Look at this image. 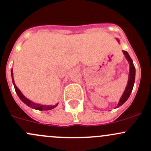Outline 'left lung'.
Here are the masks:
<instances>
[{
    "label": "left lung",
    "mask_w": 151,
    "mask_h": 151,
    "mask_svg": "<svg viewBox=\"0 0 151 151\" xmlns=\"http://www.w3.org/2000/svg\"><path fill=\"white\" fill-rule=\"evenodd\" d=\"M124 54L126 56L127 59L129 61V65H130V70H129V80H128V84L127 85V88L125 89L124 93H123L122 95L121 99H120L119 102L118 106H116L117 107H119L121 106L122 104H124L125 102L127 101V100L129 98V97L130 96L132 93V90L133 89V86H134V79H135V68H134V65H133L132 63V60L130 58L129 55L128 54V53L125 50H123Z\"/></svg>",
    "instance_id": "left-lung-1"
}]
</instances>
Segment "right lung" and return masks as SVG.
Wrapping results in <instances>:
<instances>
[{"mask_svg": "<svg viewBox=\"0 0 151 151\" xmlns=\"http://www.w3.org/2000/svg\"><path fill=\"white\" fill-rule=\"evenodd\" d=\"M12 71V81H13V84H14V88H15L16 90V93H17V96H19V98L22 100V101L23 103H24L27 106H28L30 108H32V109H36V110H39V111H47V110H50V109H54L55 107H56L57 105H55V106H45V105H40V104H35V103L32 102L31 101L28 100L27 98H25L24 96H23V94L22 93V92L17 88V87L16 86L15 83H14V78H13V71L12 69L11 70Z\"/></svg>", "mask_w": 151, "mask_h": 151, "instance_id": "right-lung-1", "label": "right lung"}]
</instances>
